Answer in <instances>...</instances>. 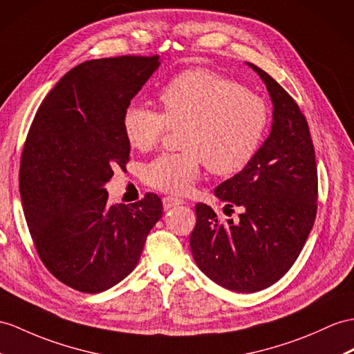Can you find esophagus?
I'll return each instance as SVG.
<instances>
[{
  "instance_id": "34e87169",
  "label": "esophagus",
  "mask_w": 354,
  "mask_h": 354,
  "mask_svg": "<svg viewBox=\"0 0 354 354\" xmlns=\"http://www.w3.org/2000/svg\"><path fill=\"white\" fill-rule=\"evenodd\" d=\"M162 203H163V209H165V210H169V209H172V207L183 204V201L180 200V198H176V196H165L162 200Z\"/></svg>"
}]
</instances>
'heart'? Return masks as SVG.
I'll return each instance as SVG.
<instances>
[{
  "label": "heart",
  "instance_id": "obj_1",
  "mask_svg": "<svg viewBox=\"0 0 354 354\" xmlns=\"http://www.w3.org/2000/svg\"><path fill=\"white\" fill-rule=\"evenodd\" d=\"M162 112L129 103L122 126L133 149L147 151L168 129L178 135L180 153H162L142 168L145 183L162 192L185 194L196 182L201 165L228 176L246 167L260 149L269 109L258 94L205 68L187 71L159 93Z\"/></svg>",
  "mask_w": 354,
  "mask_h": 354
}]
</instances>
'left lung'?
Returning <instances> with one entry per match:
<instances>
[{"mask_svg":"<svg viewBox=\"0 0 354 354\" xmlns=\"http://www.w3.org/2000/svg\"><path fill=\"white\" fill-rule=\"evenodd\" d=\"M273 103L272 131L248 165L214 189L225 212L196 204L191 251L200 270L223 288L255 292L273 286L295 264L317 214L315 151L305 115L281 85L260 67Z\"/></svg>","mask_w":354,"mask_h":354,"instance_id":"8db88e82","label":"left lung"}]
</instances>
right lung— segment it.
<instances>
[{
    "label": "right lung",
    "instance_id": "right-lung-1",
    "mask_svg": "<svg viewBox=\"0 0 354 354\" xmlns=\"http://www.w3.org/2000/svg\"><path fill=\"white\" fill-rule=\"evenodd\" d=\"M159 66V55L81 63L48 93L30 127L19 169L25 221L46 269L77 291L123 281L162 218L158 195L109 204L105 189L131 154L123 112Z\"/></svg>",
    "mask_w": 354,
    "mask_h": 354
}]
</instances>
